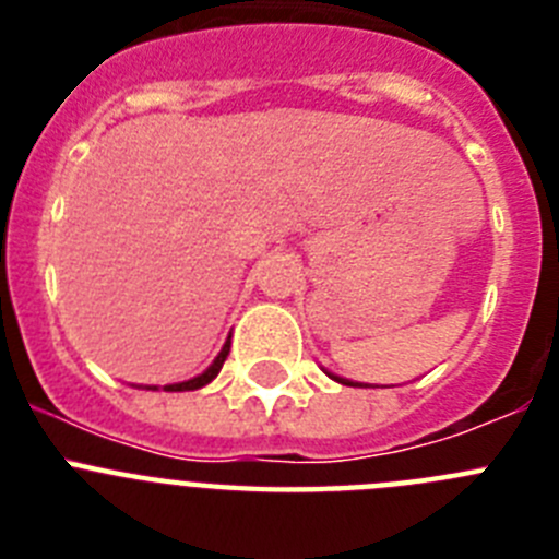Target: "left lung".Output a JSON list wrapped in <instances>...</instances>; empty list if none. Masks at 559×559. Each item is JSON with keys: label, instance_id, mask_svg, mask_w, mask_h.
<instances>
[{"label": "left lung", "instance_id": "left-lung-1", "mask_svg": "<svg viewBox=\"0 0 559 559\" xmlns=\"http://www.w3.org/2000/svg\"><path fill=\"white\" fill-rule=\"evenodd\" d=\"M330 378H335V374H330ZM335 380H338V383H344V386H360V383H353V380H347V378H335Z\"/></svg>", "mask_w": 559, "mask_h": 559}]
</instances>
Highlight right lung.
Listing matches in <instances>:
<instances>
[{
  "label": "right lung",
  "mask_w": 559,
  "mask_h": 559,
  "mask_svg": "<svg viewBox=\"0 0 559 559\" xmlns=\"http://www.w3.org/2000/svg\"><path fill=\"white\" fill-rule=\"evenodd\" d=\"M229 347H231V335H229V338H226L224 349H221V353H218V358L212 360V364H210V369H206V372H201L199 378L185 380V383H170V386H165V392H192V389H201V386H206V383H210V380H215V378H218V372H221V367H224L226 355H229ZM147 389H156V386H147Z\"/></svg>",
  "instance_id": "obj_1"
}]
</instances>
